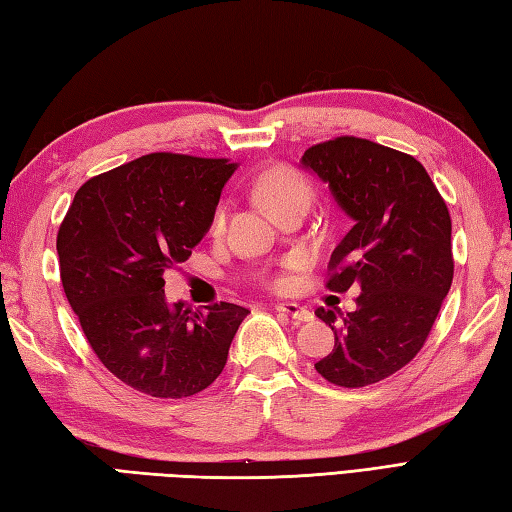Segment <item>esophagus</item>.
Segmentation results:
<instances>
[{
    "instance_id": "34e87169",
    "label": "esophagus",
    "mask_w": 512,
    "mask_h": 512,
    "mask_svg": "<svg viewBox=\"0 0 512 512\" xmlns=\"http://www.w3.org/2000/svg\"><path fill=\"white\" fill-rule=\"evenodd\" d=\"M276 311H280V314H285L296 322H309L311 318H314L309 309L296 305V302H280V305H276Z\"/></svg>"
}]
</instances>
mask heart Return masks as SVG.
<instances>
[{
    "mask_svg": "<svg viewBox=\"0 0 512 512\" xmlns=\"http://www.w3.org/2000/svg\"><path fill=\"white\" fill-rule=\"evenodd\" d=\"M256 192L274 214L291 203H298V201L309 203V194H311L307 181L302 179L296 170L283 168V165H280V168H271L260 176L256 183ZM223 227H225V212L221 210L214 216L212 232L214 234L223 232Z\"/></svg>",
    "mask_w": 512,
    "mask_h": 512,
    "instance_id": "obj_1",
    "label": "heart"
}]
</instances>
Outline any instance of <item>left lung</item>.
<instances>
[{"instance_id":"1","label":"left lung","mask_w":512,"mask_h":512,"mask_svg":"<svg viewBox=\"0 0 512 512\" xmlns=\"http://www.w3.org/2000/svg\"><path fill=\"white\" fill-rule=\"evenodd\" d=\"M302 168L329 185L353 225L331 254V291L360 285L356 311L318 307L336 344L316 371L347 389L369 387L422 349L453 283L451 216L413 156L356 137L309 148Z\"/></svg>"}]
</instances>
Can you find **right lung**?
Listing matches in <instances>:
<instances>
[{"instance_id":"right-lung-1","label":"right lung","mask_w":512,"mask_h":512,"mask_svg":"<svg viewBox=\"0 0 512 512\" xmlns=\"http://www.w3.org/2000/svg\"><path fill=\"white\" fill-rule=\"evenodd\" d=\"M236 163L154 152L79 187L59 227L66 298L112 375L152 398H187L221 375L249 311L168 305L163 274L212 227Z\"/></svg>"}]
</instances>
